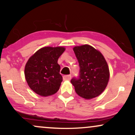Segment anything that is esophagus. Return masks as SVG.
<instances>
[{
	"label": "esophagus",
	"instance_id": "1",
	"mask_svg": "<svg viewBox=\"0 0 135 135\" xmlns=\"http://www.w3.org/2000/svg\"><path fill=\"white\" fill-rule=\"evenodd\" d=\"M71 76L70 75H64L63 76V79L64 80H71Z\"/></svg>",
	"mask_w": 135,
	"mask_h": 135
}]
</instances>
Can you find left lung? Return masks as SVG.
Instances as JSON below:
<instances>
[{"mask_svg": "<svg viewBox=\"0 0 135 135\" xmlns=\"http://www.w3.org/2000/svg\"><path fill=\"white\" fill-rule=\"evenodd\" d=\"M80 66L78 79L71 83L76 93L86 100L98 97L108 85L110 70L107 61L100 51L87 44L73 47Z\"/></svg>", "mask_w": 135, "mask_h": 135, "instance_id": "obj_1", "label": "left lung"}]
</instances>
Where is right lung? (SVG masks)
Segmentation results:
<instances>
[{
    "instance_id": "obj_1",
    "label": "right lung",
    "mask_w": 135,
    "mask_h": 135,
    "mask_svg": "<svg viewBox=\"0 0 135 135\" xmlns=\"http://www.w3.org/2000/svg\"><path fill=\"white\" fill-rule=\"evenodd\" d=\"M65 48L45 47L29 58L25 66V77L30 89L42 97L55 94L62 81L58 59Z\"/></svg>"
}]
</instances>
